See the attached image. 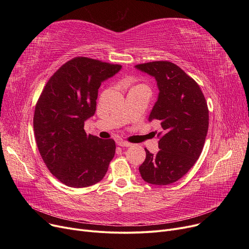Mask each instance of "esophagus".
Returning a JSON list of instances; mask_svg holds the SVG:
<instances>
[{
	"mask_svg": "<svg viewBox=\"0 0 249 249\" xmlns=\"http://www.w3.org/2000/svg\"><path fill=\"white\" fill-rule=\"evenodd\" d=\"M117 144L119 145V146H122V147H130V146H132L131 143H129L127 141H122V140L117 141Z\"/></svg>",
	"mask_w": 249,
	"mask_h": 249,
	"instance_id": "34e87169",
	"label": "esophagus"
}]
</instances>
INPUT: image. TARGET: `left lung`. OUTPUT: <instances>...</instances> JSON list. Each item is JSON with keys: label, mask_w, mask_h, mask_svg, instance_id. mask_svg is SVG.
I'll return each mask as SVG.
<instances>
[{"label": "left lung", "mask_w": 249, "mask_h": 249, "mask_svg": "<svg viewBox=\"0 0 249 249\" xmlns=\"http://www.w3.org/2000/svg\"><path fill=\"white\" fill-rule=\"evenodd\" d=\"M135 69L153 76L160 89L148 120H159L160 151L147 149L139 166L141 178L166 186L184 177L199 159L209 127V110L199 85L171 61H152Z\"/></svg>", "instance_id": "8db88e82"}]
</instances>
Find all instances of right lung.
<instances>
[{"label":"right lung","mask_w":249,"mask_h":249,"mask_svg":"<svg viewBox=\"0 0 249 249\" xmlns=\"http://www.w3.org/2000/svg\"><path fill=\"white\" fill-rule=\"evenodd\" d=\"M119 64L75 57L52 75L39 97L33 118L36 144L49 172L71 188L93 186L106 175L115 141L87 135L85 121L95 115L101 84Z\"/></svg>","instance_id":"right-lung-1"}]
</instances>
